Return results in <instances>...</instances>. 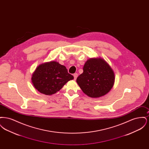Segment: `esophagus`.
I'll list each match as a JSON object with an SVG mask.
<instances>
[{
  "label": "esophagus",
  "mask_w": 149,
  "mask_h": 149,
  "mask_svg": "<svg viewBox=\"0 0 149 149\" xmlns=\"http://www.w3.org/2000/svg\"><path fill=\"white\" fill-rule=\"evenodd\" d=\"M73 76H74V79H75V80H76V79H77V78L78 77V74L77 73H75V74H74V75H73Z\"/></svg>",
  "instance_id": "34e87169"
}]
</instances>
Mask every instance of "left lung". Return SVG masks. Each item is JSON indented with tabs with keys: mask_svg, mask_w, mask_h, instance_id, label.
Returning a JSON list of instances; mask_svg holds the SVG:
<instances>
[{
	"mask_svg": "<svg viewBox=\"0 0 149 149\" xmlns=\"http://www.w3.org/2000/svg\"><path fill=\"white\" fill-rule=\"evenodd\" d=\"M82 91L91 98H99L106 95L113 87V71L102 58L88 60L83 67V72L77 79Z\"/></svg>",
	"mask_w": 149,
	"mask_h": 149,
	"instance_id": "8db88e82",
	"label": "left lung"
}]
</instances>
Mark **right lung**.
Instances as JSON below:
<instances>
[{"instance_id":"1","label":"right lung","mask_w":149,"mask_h":149,"mask_svg":"<svg viewBox=\"0 0 149 149\" xmlns=\"http://www.w3.org/2000/svg\"><path fill=\"white\" fill-rule=\"evenodd\" d=\"M73 79L65 66L53 61L41 64L36 68L32 77V83L38 92L50 95L59 91Z\"/></svg>"}]
</instances>
